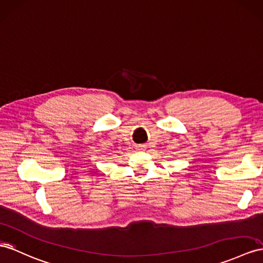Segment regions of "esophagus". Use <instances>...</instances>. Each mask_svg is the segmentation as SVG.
<instances>
[{
  "instance_id": "obj_1",
  "label": "esophagus",
  "mask_w": 263,
  "mask_h": 263,
  "mask_svg": "<svg viewBox=\"0 0 263 263\" xmlns=\"http://www.w3.org/2000/svg\"><path fill=\"white\" fill-rule=\"evenodd\" d=\"M140 147H143V146H140Z\"/></svg>"
}]
</instances>
